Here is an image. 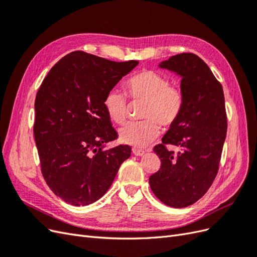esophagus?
<instances>
[{
  "mask_svg": "<svg viewBox=\"0 0 257 257\" xmlns=\"http://www.w3.org/2000/svg\"><path fill=\"white\" fill-rule=\"evenodd\" d=\"M146 152L144 150H141V149H136V148H133V154L136 155V157H142V155H144Z\"/></svg>",
  "mask_w": 257,
  "mask_h": 257,
  "instance_id": "1",
  "label": "esophagus"
}]
</instances>
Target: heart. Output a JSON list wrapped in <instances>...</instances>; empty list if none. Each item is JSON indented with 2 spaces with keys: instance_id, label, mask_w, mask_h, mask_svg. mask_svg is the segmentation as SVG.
I'll use <instances>...</instances> for the list:
<instances>
[{
  "instance_id": "heart-1",
  "label": "heart",
  "mask_w": 257,
  "mask_h": 257,
  "mask_svg": "<svg viewBox=\"0 0 257 257\" xmlns=\"http://www.w3.org/2000/svg\"><path fill=\"white\" fill-rule=\"evenodd\" d=\"M125 88L133 99L146 100L143 121L128 122L119 130L123 144L144 148L158 137L159 123L163 126L174 124L181 114L183 96L180 90L169 85L168 80L161 74L146 69L134 75L126 81ZM104 106L110 118L116 123H123L127 114V99L118 89L107 92Z\"/></svg>"
}]
</instances>
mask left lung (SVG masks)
<instances>
[{
  "instance_id": "left-lung-1",
  "label": "left lung",
  "mask_w": 257,
  "mask_h": 257,
  "mask_svg": "<svg viewBox=\"0 0 257 257\" xmlns=\"http://www.w3.org/2000/svg\"><path fill=\"white\" fill-rule=\"evenodd\" d=\"M159 67L181 77L183 108L162 144L154 147L161 168L149 183L162 203L184 208L205 195L219 170L227 131L224 93L211 69L196 54H177ZM165 144H174L179 151L169 152Z\"/></svg>"
}]
</instances>
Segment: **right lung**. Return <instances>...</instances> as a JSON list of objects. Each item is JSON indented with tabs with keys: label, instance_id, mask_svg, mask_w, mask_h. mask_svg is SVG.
I'll return each instance as SVG.
<instances>
[{
	"label": "right lung",
	"instance_id": "1",
	"mask_svg": "<svg viewBox=\"0 0 257 257\" xmlns=\"http://www.w3.org/2000/svg\"><path fill=\"white\" fill-rule=\"evenodd\" d=\"M83 51L62 58L35 98L34 138L50 190L74 206H88L110 188L132 148L106 144L118 136L104 106L108 91L138 65Z\"/></svg>",
	"mask_w": 257,
	"mask_h": 257
}]
</instances>
